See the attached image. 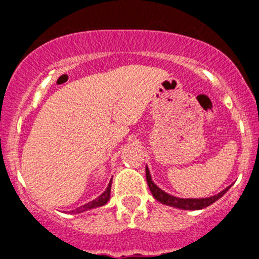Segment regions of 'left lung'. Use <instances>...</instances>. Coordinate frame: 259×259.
Here are the masks:
<instances>
[{
    "label": "left lung",
    "instance_id": "obj_1",
    "mask_svg": "<svg viewBox=\"0 0 259 259\" xmlns=\"http://www.w3.org/2000/svg\"><path fill=\"white\" fill-rule=\"evenodd\" d=\"M146 172V182H148V185H149V189L152 192L153 197L155 198L157 201H159L161 203H164V205H168V206H174V207H179V209L183 210H200L203 209V207L210 206L211 203H214L215 201L219 200V198L223 196L226 192L230 189V187L222 191L219 194H215L212 197L209 198H178L174 197L171 194H167L166 192H163L162 189H159L154 183L152 182V178H150L149 170H148V167L145 168Z\"/></svg>",
    "mask_w": 259,
    "mask_h": 259
}]
</instances>
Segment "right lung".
I'll list each match as a JSON object with an SVG mask.
<instances>
[{
	"label": "right lung",
	"instance_id": "right-lung-1",
	"mask_svg": "<svg viewBox=\"0 0 259 259\" xmlns=\"http://www.w3.org/2000/svg\"><path fill=\"white\" fill-rule=\"evenodd\" d=\"M110 191H111V182H110L109 185H107L106 191H105L104 193L97 198V200L91 201V202L85 203V205H83V206H80L77 207V209L72 210V212H83L85 211V210H91V209H95V207L102 206V205H105V203L110 200Z\"/></svg>",
	"mask_w": 259,
	"mask_h": 259
}]
</instances>
